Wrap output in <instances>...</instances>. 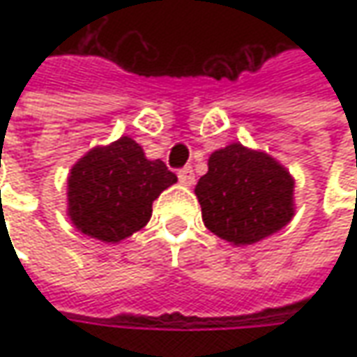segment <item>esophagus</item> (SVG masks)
<instances>
[{
	"mask_svg": "<svg viewBox=\"0 0 357 357\" xmlns=\"http://www.w3.org/2000/svg\"><path fill=\"white\" fill-rule=\"evenodd\" d=\"M178 181H181V185L190 186L195 185V172L190 167H185V169H181L178 171Z\"/></svg>",
	"mask_w": 357,
	"mask_h": 357,
	"instance_id": "34e87169",
	"label": "esophagus"
}]
</instances>
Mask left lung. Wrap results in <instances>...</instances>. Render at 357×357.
<instances>
[{
	"label": "left lung",
	"instance_id": "8db88e82",
	"mask_svg": "<svg viewBox=\"0 0 357 357\" xmlns=\"http://www.w3.org/2000/svg\"><path fill=\"white\" fill-rule=\"evenodd\" d=\"M195 195L204 227L234 246L278 232L294 216V178L262 151L232 143L214 151Z\"/></svg>",
	"mask_w": 357,
	"mask_h": 357
}]
</instances>
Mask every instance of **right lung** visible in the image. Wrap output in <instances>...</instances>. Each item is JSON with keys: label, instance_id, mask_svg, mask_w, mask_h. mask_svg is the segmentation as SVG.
I'll list each match as a JSON object with an SVG mask.
<instances>
[{"label": "right lung", "instance_id": "add662e5", "mask_svg": "<svg viewBox=\"0 0 357 357\" xmlns=\"http://www.w3.org/2000/svg\"><path fill=\"white\" fill-rule=\"evenodd\" d=\"M174 183L176 174L162 160H149L141 144L121 137L91 149L73 165L67 214L83 234L115 244L149 222L153 200Z\"/></svg>", "mask_w": 357, "mask_h": 357}]
</instances>
